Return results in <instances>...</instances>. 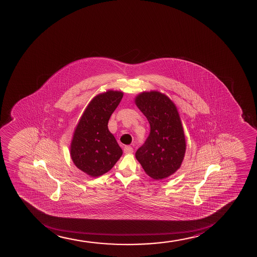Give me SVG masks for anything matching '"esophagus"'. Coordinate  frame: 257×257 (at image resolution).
Wrapping results in <instances>:
<instances>
[{
  "label": "esophagus",
  "mask_w": 257,
  "mask_h": 257,
  "mask_svg": "<svg viewBox=\"0 0 257 257\" xmlns=\"http://www.w3.org/2000/svg\"><path fill=\"white\" fill-rule=\"evenodd\" d=\"M124 152L125 154L133 153V148L131 147V146H124Z\"/></svg>",
  "instance_id": "1"
}]
</instances>
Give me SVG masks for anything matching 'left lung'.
<instances>
[{
	"instance_id": "obj_1",
	"label": "left lung",
	"mask_w": 257,
	"mask_h": 257,
	"mask_svg": "<svg viewBox=\"0 0 257 257\" xmlns=\"http://www.w3.org/2000/svg\"><path fill=\"white\" fill-rule=\"evenodd\" d=\"M135 103L150 124V135L136 158L152 179H166L180 168L186 150L178 109L168 96L156 90L140 93Z\"/></svg>"
}]
</instances>
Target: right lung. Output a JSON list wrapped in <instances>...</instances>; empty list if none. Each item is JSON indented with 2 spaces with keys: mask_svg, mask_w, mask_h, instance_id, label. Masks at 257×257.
<instances>
[{
  "mask_svg": "<svg viewBox=\"0 0 257 257\" xmlns=\"http://www.w3.org/2000/svg\"><path fill=\"white\" fill-rule=\"evenodd\" d=\"M123 97L121 91L107 90L95 96L81 116L73 133L70 154L76 167L93 178L107 173L122 156L107 127L110 116Z\"/></svg>",
  "mask_w": 257,
  "mask_h": 257,
  "instance_id": "1",
  "label": "right lung"
}]
</instances>
